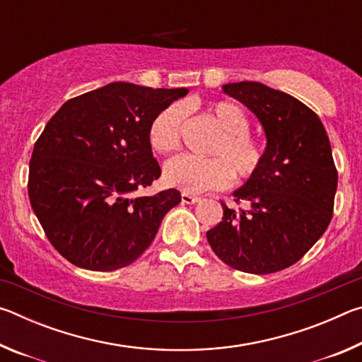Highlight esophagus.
<instances>
[{
	"label": "esophagus",
	"mask_w": 362,
	"mask_h": 362,
	"mask_svg": "<svg viewBox=\"0 0 362 362\" xmlns=\"http://www.w3.org/2000/svg\"><path fill=\"white\" fill-rule=\"evenodd\" d=\"M198 201H201L199 196H194V194H192V193L182 192V203H185V204H194V203H198Z\"/></svg>",
	"instance_id": "1"
}]
</instances>
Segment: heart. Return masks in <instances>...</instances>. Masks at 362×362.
I'll list each match as a JSON object with an SVG mask.
<instances>
[{
    "instance_id": "b5f03b06",
    "label": "heart",
    "mask_w": 362,
    "mask_h": 362,
    "mask_svg": "<svg viewBox=\"0 0 362 362\" xmlns=\"http://www.w3.org/2000/svg\"><path fill=\"white\" fill-rule=\"evenodd\" d=\"M207 113L216 121L220 134L207 146L206 159L180 156L166 164L164 180L168 185L187 193H203L223 188L233 175L246 182L259 173L265 156L262 144L250 134V119L244 108L231 100H216L207 105ZM185 110L179 103L163 108L148 126L151 148L170 155L180 150Z\"/></svg>"
}]
</instances>
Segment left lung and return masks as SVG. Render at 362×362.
Instances as JSON below:
<instances>
[{"label": "left lung", "mask_w": 362, "mask_h": 362, "mask_svg": "<svg viewBox=\"0 0 362 362\" xmlns=\"http://www.w3.org/2000/svg\"><path fill=\"white\" fill-rule=\"evenodd\" d=\"M223 93L244 103L267 136L263 163L222 201L223 217L206 233L220 260L244 273L268 274L293 265L332 220L337 169L321 119L296 97L255 81L230 83Z\"/></svg>", "instance_id": "obj_1"}]
</instances>
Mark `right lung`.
Segmentation results:
<instances>
[{
  "mask_svg": "<svg viewBox=\"0 0 362 362\" xmlns=\"http://www.w3.org/2000/svg\"><path fill=\"white\" fill-rule=\"evenodd\" d=\"M187 93L118 81L66 100L47 121L30 159L28 198L49 243L73 265H131L180 203L174 188L129 194L161 175L148 126Z\"/></svg>",
  "mask_w": 362,
  "mask_h": 362,
  "instance_id": "right-lung-1",
  "label": "right lung"
}]
</instances>
